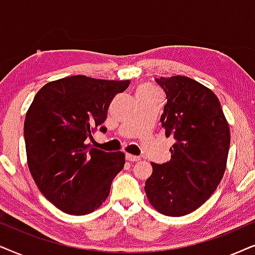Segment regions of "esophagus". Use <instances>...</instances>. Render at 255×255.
Returning <instances> with one entry per match:
<instances>
[{
  "label": "esophagus",
  "instance_id": "esophagus-1",
  "mask_svg": "<svg viewBox=\"0 0 255 255\" xmlns=\"http://www.w3.org/2000/svg\"><path fill=\"white\" fill-rule=\"evenodd\" d=\"M126 158H127V161H130V162H136L140 159V157L136 155H131V154H126Z\"/></svg>",
  "mask_w": 255,
  "mask_h": 255
}]
</instances>
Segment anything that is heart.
<instances>
[{
  "label": "heart",
  "mask_w": 255,
  "mask_h": 255,
  "mask_svg": "<svg viewBox=\"0 0 255 255\" xmlns=\"http://www.w3.org/2000/svg\"><path fill=\"white\" fill-rule=\"evenodd\" d=\"M137 96H142V97H156V96H157V93H156L155 91L152 90V88L145 86V87H142V88H140V90H138Z\"/></svg>",
  "instance_id": "1"
}]
</instances>
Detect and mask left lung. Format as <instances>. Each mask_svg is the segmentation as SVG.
Returning <instances> with one entry per match:
<instances>
[{"instance_id":"obj_1","label":"left lung","mask_w":255,"mask_h":255,"mask_svg":"<svg viewBox=\"0 0 255 255\" xmlns=\"http://www.w3.org/2000/svg\"><path fill=\"white\" fill-rule=\"evenodd\" d=\"M167 94L161 115L175 143L170 161L152 162L145 181L149 203L162 215L182 217L202 206L222 181L230 149V127L218 98L191 78L156 79Z\"/></svg>"}]
</instances>
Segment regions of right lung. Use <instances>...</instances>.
<instances>
[{
	"label": "right lung",
	"instance_id": "obj_1",
	"mask_svg": "<svg viewBox=\"0 0 255 255\" xmlns=\"http://www.w3.org/2000/svg\"><path fill=\"white\" fill-rule=\"evenodd\" d=\"M129 80L73 76L50 81L33 98L25 115L28 167L44 197L67 215L97 210L110 195L125 154L86 144L101 126L113 98Z\"/></svg>",
	"mask_w": 255,
	"mask_h": 255
}]
</instances>
